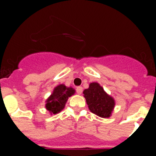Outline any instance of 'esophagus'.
<instances>
[{
	"instance_id": "esophagus-1",
	"label": "esophagus",
	"mask_w": 156,
	"mask_h": 156,
	"mask_svg": "<svg viewBox=\"0 0 156 156\" xmlns=\"http://www.w3.org/2000/svg\"><path fill=\"white\" fill-rule=\"evenodd\" d=\"M76 92L78 94H81L83 92V87H78L76 88Z\"/></svg>"
}]
</instances>
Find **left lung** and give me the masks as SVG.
<instances>
[{
    "mask_svg": "<svg viewBox=\"0 0 156 156\" xmlns=\"http://www.w3.org/2000/svg\"><path fill=\"white\" fill-rule=\"evenodd\" d=\"M83 94L92 113L101 118L111 116L115 108V99L106 93L98 83H90L89 87L85 89Z\"/></svg>",
    "mask_w": 156,
    "mask_h": 156,
    "instance_id": "obj_1",
    "label": "left lung"
}]
</instances>
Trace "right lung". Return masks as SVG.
I'll return each instance as SVG.
<instances>
[{"instance_id":"obj_1","label":"right lung","mask_w":156,"mask_h":156,"mask_svg":"<svg viewBox=\"0 0 156 156\" xmlns=\"http://www.w3.org/2000/svg\"><path fill=\"white\" fill-rule=\"evenodd\" d=\"M76 90L72 87L59 84L54 88L51 94L46 100L45 108L51 115H55L64 109L69 98L75 94Z\"/></svg>"}]
</instances>
